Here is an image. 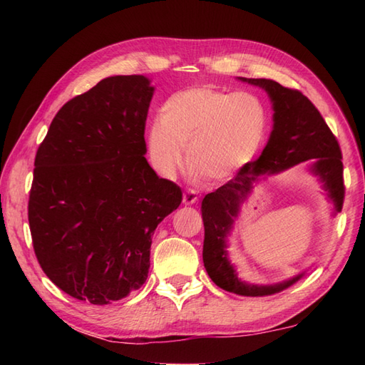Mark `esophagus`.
I'll return each mask as SVG.
<instances>
[{
	"mask_svg": "<svg viewBox=\"0 0 365 365\" xmlns=\"http://www.w3.org/2000/svg\"><path fill=\"white\" fill-rule=\"evenodd\" d=\"M197 192L195 190H187L183 195V204L185 205H192L197 202Z\"/></svg>",
	"mask_w": 365,
	"mask_h": 365,
	"instance_id": "esophagus-1",
	"label": "esophagus"
}]
</instances>
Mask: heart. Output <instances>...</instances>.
Masks as SVG:
<instances>
[{"label": "heart", "instance_id": "obj_1", "mask_svg": "<svg viewBox=\"0 0 365 365\" xmlns=\"http://www.w3.org/2000/svg\"><path fill=\"white\" fill-rule=\"evenodd\" d=\"M267 110L250 92L227 94L212 86L177 92L163 103L149 131L155 168L173 175L187 165L200 180L222 183L238 174L265 139Z\"/></svg>", "mask_w": 365, "mask_h": 365}]
</instances>
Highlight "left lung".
<instances>
[{"mask_svg": "<svg viewBox=\"0 0 365 365\" xmlns=\"http://www.w3.org/2000/svg\"><path fill=\"white\" fill-rule=\"evenodd\" d=\"M240 81L259 86L267 92L273 108V130L260 157L247 163L240 173L221 188L202 200L204 221V267L212 281L222 290L242 297H268L289 289L306 271L277 284H251L238 277L229 259L227 237L234 229L242 204L252 195L254 185L268 175L311 160L309 173L319 178L323 191L332 204V216L344 205V165L336 136L327 125L319 110L299 91L284 88L273 80L243 78Z\"/></svg>", "mask_w": 365, "mask_h": 365, "instance_id": "left-lung-1", "label": "left lung"}]
</instances>
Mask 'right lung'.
Listing matches in <instances>:
<instances>
[{
	"label": "right lung",
	"mask_w": 365,
	"mask_h": 365,
	"mask_svg": "<svg viewBox=\"0 0 365 365\" xmlns=\"http://www.w3.org/2000/svg\"><path fill=\"white\" fill-rule=\"evenodd\" d=\"M153 91L144 75L108 76L61 108L36 153V257L54 285L91 304L141 289L153 232L182 202L144 157Z\"/></svg>",
	"instance_id": "right-lung-1"
}]
</instances>
